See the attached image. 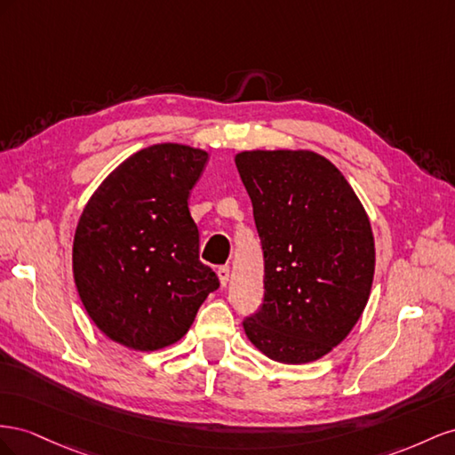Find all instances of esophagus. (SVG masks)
I'll return each mask as SVG.
<instances>
[{"label": "esophagus", "mask_w": 455, "mask_h": 455, "mask_svg": "<svg viewBox=\"0 0 455 455\" xmlns=\"http://www.w3.org/2000/svg\"><path fill=\"white\" fill-rule=\"evenodd\" d=\"M217 276H219L220 285H227V283H228V278H230V268H228V265L219 267V268H217Z\"/></svg>", "instance_id": "1"}]
</instances>
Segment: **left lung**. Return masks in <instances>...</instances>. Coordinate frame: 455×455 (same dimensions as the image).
Segmentation results:
<instances>
[{"instance_id":"1","label":"left lung","mask_w":455,"mask_h":455,"mask_svg":"<svg viewBox=\"0 0 455 455\" xmlns=\"http://www.w3.org/2000/svg\"><path fill=\"white\" fill-rule=\"evenodd\" d=\"M265 257V299L243 320L270 360L305 364L355 328L370 299L375 243L343 173L313 150L236 154Z\"/></svg>"}]
</instances>
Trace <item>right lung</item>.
<instances>
[{
	"mask_svg": "<svg viewBox=\"0 0 455 455\" xmlns=\"http://www.w3.org/2000/svg\"><path fill=\"white\" fill-rule=\"evenodd\" d=\"M207 152L162 142L129 156L102 180L77 220L72 270L95 326L127 348L177 343L219 288L198 257L188 194Z\"/></svg>",
	"mask_w": 455,
	"mask_h": 455,
	"instance_id": "1",
	"label": "right lung"
}]
</instances>
